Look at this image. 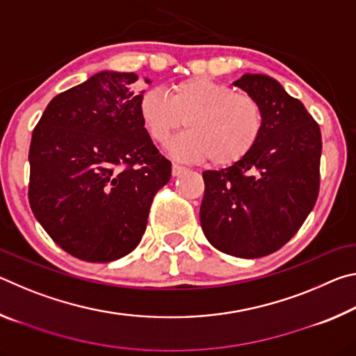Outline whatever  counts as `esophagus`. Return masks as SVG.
Segmentation results:
<instances>
[{
    "label": "esophagus",
    "instance_id": "1",
    "mask_svg": "<svg viewBox=\"0 0 356 356\" xmlns=\"http://www.w3.org/2000/svg\"><path fill=\"white\" fill-rule=\"evenodd\" d=\"M185 170H186L185 166H180V165H177V163H174V165H172V176L177 177V176H180V174H182V172H185Z\"/></svg>",
    "mask_w": 356,
    "mask_h": 356
}]
</instances>
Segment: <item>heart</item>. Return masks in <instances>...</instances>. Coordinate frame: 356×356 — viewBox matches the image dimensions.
Segmentation results:
<instances>
[{
  "instance_id": "1",
  "label": "heart",
  "mask_w": 356,
  "mask_h": 356,
  "mask_svg": "<svg viewBox=\"0 0 356 356\" xmlns=\"http://www.w3.org/2000/svg\"><path fill=\"white\" fill-rule=\"evenodd\" d=\"M140 118L149 136L160 144L171 140L182 120L188 131L171 143L179 160L229 166L245 159L259 141L264 118L257 102L206 76L172 84L170 94L156 89L141 95Z\"/></svg>"
}]
</instances>
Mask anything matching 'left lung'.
Segmentation results:
<instances>
[{"instance_id": "left-lung-1", "label": "left lung", "mask_w": 356, "mask_h": 356, "mask_svg": "<svg viewBox=\"0 0 356 356\" xmlns=\"http://www.w3.org/2000/svg\"><path fill=\"white\" fill-rule=\"evenodd\" d=\"M254 99L264 127L254 149L220 171H204V236L226 254L257 259L287 243L318 195L321 129L280 81L245 74L232 83Z\"/></svg>"}]
</instances>
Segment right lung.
Wrapping results in <instances>:
<instances>
[{
    "instance_id": "add662e5",
    "label": "right lung",
    "mask_w": 356,
    "mask_h": 356,
    "mask_svg": "<svg viewBox=\"0 0 356 356\" xmlns=\"http://www.w3.org/2000/svg\"><path fill=\"white\" fill-rule=\"evenodd\" d=\"M136 80L134 72H97L58 94L33 131V213L81 261L111 262L134 251L155 193L171 179V161L140 118Z\"/></svg>"
}]
</instances>
